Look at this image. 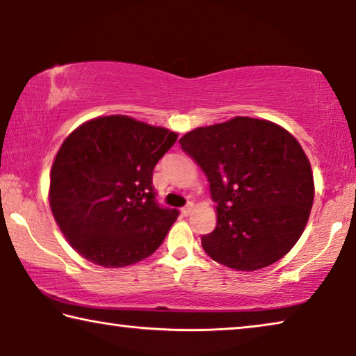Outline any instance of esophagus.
Wrapping results in <instances>:
<instances>
[{
	"mask_svg": "<svg viewBox=\"0 0 356 356\" xmlns=\"http://www.w3.org/2000/svg\"><path fill=\"white\" fill-rule=\"evenodd\" d=\"M193 207H195V206H193V202H188L185 207H182V210H180V212H182L184 216H188L193 212Z\"/></svg>",
	"mask_w": 356,
	"mask_h": 356,
	"instance_id": "34e87169",
	"label": "esophagus"
}]
</instances>
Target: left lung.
<instances>
[{
	"instance_id": "left-lung-1",
	"label": "left lung",
	"mask_w": 356,
	"mask_h": 356,
	"mask_svg": "<svg viewBox=\"0 0 356 356\" xmlns=\"http://www.w3.org/2000/svg\"><path fill=\"white\" fill-rule=\"evenodd\" d=\"M210 182L216 226L201 237L215 262L251 272L272 265L297 243L314 201L308 156L270 120L234 118L179 140Z\"/></svg>"
}]
</instances>
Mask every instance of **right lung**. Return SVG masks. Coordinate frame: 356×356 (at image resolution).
<instances>
[{
	"label": "right lung",
	"mask_w": 356,
	"mask_h": 356,
	"mask_svg": "<svg viewBox=\"0 0 356 356\" xmlns=\"http://www.w3.org/2000/svg\"><path fill=\"white\" fill-rule=\"evenodd\" d=\"M176 140L129 116L88 120L65 138L51 166L50 207L72 248L108 268L155 252L179 210L156 202L152 174Z\"/></svg>",
	"instance_id": "right-lung-1"
}]
</instances>
